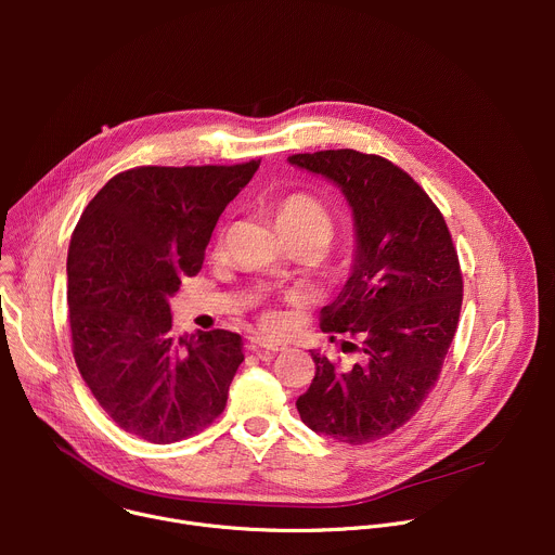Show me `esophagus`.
Returning a JSON list of instances; mask_svg holds the SVG:
<instances>
[{
	"instance_id": "obj_1",
	"label": "esophagus",
	"mask_w": 555,
	"mask_h": 555,
	"mask_svg": "<svg viewBox=\"0 0 555 555\" xmlns=\"http://www.w3.org/2000/svg\"><path fill=\"white\" fill-rule=\"evenodd\" d=\"M250 349L257 351V353H261V351L279 353V351H285L287 347L283 343H274V340H268V338H253L250 340Z\"/></svg>"
}]
</instances>
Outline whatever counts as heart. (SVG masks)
Returning a JSON list of instances; mask_svg holds the SVG:
<instances>
[{
    "label": "heart",
    "instance_id": "b5f03b06",
    "mask_svg": "<svg viewBox=\"0 0 555 555\" xmlns=\"http://www.w3.org/2000/svg\"><path fill=\"white\" fill-rule=\"evenodd\" d=\"M274 223L279 234L283 236H300V240H309L315 246H321L325 250L330 242L334 240V230L336 221L332 210L319 199L309 193H294L285 197L274 212ZM228 242V225H221L215 236V250H223ZM266 323L274 325L276 315L268 313Z\"/></svg>",
    "mask_w": 555,
    "mask_h": 555
}]
</instances>
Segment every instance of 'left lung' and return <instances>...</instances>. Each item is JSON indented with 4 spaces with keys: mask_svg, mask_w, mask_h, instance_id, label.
Listing matches in <instances>:
<instances>
[{
    "mask_svg": "<svg viewBox=\"0 0 555 555\" xmlns=\"http://www.w3.org/2000/svg\"><path fill=\"white\" fill-rule=\"evenodd\" d=\"M289 163L336 182L353 210L356 261L321 327L364 353L349 371L311 353L315 375L296 409L315 433L371 443L404 426L439 379L463 300L456 248L428 193L386 157L330 149Z\"/></svg>",
    "mask_w": 555,
    "mask_h": 555,
    "instance_id": "8db88e82",
    "label": "left lung"
}]
</instances>
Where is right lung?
<instances>
[{"label":"right lung","instance_id":"right-lung-1","mask_svg":"<svg viewBox=\"0 0 555 555\" xmlns=\"http://www.w3.org/2000/svg\"><path fill=\"white\" fill-rule=\"evenodd\" d=\"M261 160L135 167L114 176L78 219L67 305L78 373L127 433L173 443L210 426L244 362L225 330L171 336L169 298L195 276L223 208Z\"/></svg>","mask_w":555,"mask_h":555}]
</instances>
